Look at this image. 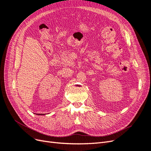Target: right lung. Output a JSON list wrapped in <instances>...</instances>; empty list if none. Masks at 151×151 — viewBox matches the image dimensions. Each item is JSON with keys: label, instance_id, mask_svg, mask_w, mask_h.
<instances>
[{"label": "right lung", "instance_id": "add662e5", "mask_svg": "<svg viewBox=\"0 0 151 151\" xmlns=\"http://www.w3.org/2000/svg\"><path fill=\"white\" fill-rule=\"evenodd\" d=\"M38 115H39V114H38ZM41 115H42V114H41Z\"/></svg>", "mask_w": 151, "mask_h": 151}]
</instances>
